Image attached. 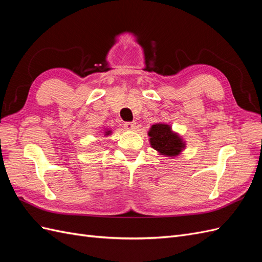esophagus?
<instances>
[{
	"label": "esophagus",
	"mask_w": 262,
	"mask_h": 262,
	"mask_svg": "<svg viewBox=\"0 0 262 262\" xmlns=\"http://www.w3.org/2000/svg\"><path fill=\"white\" fill-rule=\"evenodd\" d=\"M136 125H137L136 122H124V124H123L124 128L129 131H133L134 129H136Z\"/></svg>",
	"instance_id": "34e87169"
}]
</instances>
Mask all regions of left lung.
Here are the masks:
<instances>
[{"mask_svg":"<svg viewBox=\"0 0 262 262\" xmlns=\"http://www.w3.org/2000/svg\"><path fill=\"white\" fill-rule=\"evenodd\" d=\"M149 143L160 155L176 157L186 147V142L178 133L171 130V126L166 123H155L150 126L148 132Z\"/></svg>","mask_w":262,"mask_h":262,"instance_id":"obj_1","label":"left lung"}]
</instances>
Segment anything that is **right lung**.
Here are the masks:
<instances>
[{"mask_svg": "<svg viewBox=\"0 0 262 262\" xmlns=\"http://www.w3.org/2000/svg\"><path fill=\"white\" fill-rule=\"evenodd\" d=\"M110 133H112V131H108V130H105V136H110Z\"/></svg>", "mask_w": 262, "mask_h": 262, "instance_id": "1", "label": "right lung"}]
</instances>
